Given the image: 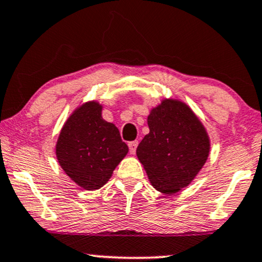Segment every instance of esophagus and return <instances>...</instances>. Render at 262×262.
<instances>
[{
  "instance_id": "obj_1",
  "label": "esophagus",
  "mask_w": 262,
  "mask_h": 262,
  "mask_svg": "<svg viewBox=\"0 0 262 262\" xmlns=\"http://www.w3.org/2000/svg\"><path fill=\"white\" fill-rule=\"evenodd\" d=\"M138 140H134V141H130L128 144L129 146V152H130V155H135V151H137V147H138Z\"/></svg>"
}]
</instances>
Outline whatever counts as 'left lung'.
I'll use <instances>...</instances> for the list:
<instances>
[{
  "mask_svg": "<svg viewBox=\"0 0 262 262\" xmlns=\"http://www.w3.org/2000/svg\"><path fill=\"white\" fill-rule=\"evenodd\" d=\"M150 133L137 148L156 190L177 193L196 178L210 150L207 130L185 102L164 99L147 117Z\"/></svg>",
  "mask_w": 262,
  "mask_h": 262,
  "instance_id": "8db88e82",
  "label": "left lung"
}]
</instances>
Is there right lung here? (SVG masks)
I'll use <instances>...</instances> for the list:
<instances>
[{
  "label": "right lung",
  "mask_w": 262,
  "mask_h": 262,
  "mask_svg": "<svg viewBox=\"0 0 262 262\" xmlns=\"http://www.w3.org/2000/svg\"><path fill=\"white\" fill-rule=\"evenodd\" d=\"M102 106L89 101L76 108L59 134L55 154L62 170L84 190H98L128 154L114 123L101 117Z\"/></svg>",
  "instance_id": "right-lung-1"
}]
</instances>
